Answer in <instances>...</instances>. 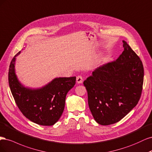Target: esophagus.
<instances>
[{
    "instance_id": "34e87169",
    "label": "esophagus",
    "mask_w": 152,
    "mask_h": 152,
    "mask_svg": "<svg viewBox=\"0 0 152 152\" xmlns=\"http://www.w3.org/2000/svg\"><path fill=\"white\" fill-rule=\"evenodd\" d=\"M83 77L81 76H77L76 77V82L77 83L80 84V83H83Z\"/></svg>"
}]
</instances>
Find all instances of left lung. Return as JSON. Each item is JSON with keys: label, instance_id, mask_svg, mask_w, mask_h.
Returning a JSON list of instances; mask_svg holds the SVG:
<instances>
[{"label": "left lung", "instance_id": "8db88e82", "mask_svg": "<svg viewBox=\"0 0 152 152\" xmlns=\"http://www.w3.org/2000/svg\"><path fill=\"white\" fill-rule=\"evenodd\" d=\"M116 61L102 65L83 82L88 102L97 123H116L137 105L143 89L144 69L140 57L126 42Z\"/></svg>", "mask_w": 152, "mask_h": 152}]
</instances>
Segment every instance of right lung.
<instances>
[{
  "label": "right lung",
  "instance_id": "obj_1",
  "mask_svg": "<svg viewBox=\"0 0 152 152\" xmlns=\"http://www.w3.org/2000/svg\"><path fill=\"white\" fill-rule=\"evenodd\" d=\"M9 66V87L16 104L27 119L42 126H52L58 121L64 109L66 96L76 84V77H56L40 88L24 87L15 72L16 57Z\"/></svg>",
  "mask_w": 152,
  "mask_h": 152
}]
</instances>
